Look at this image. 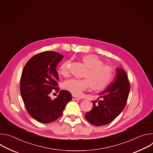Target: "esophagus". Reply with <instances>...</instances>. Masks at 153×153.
<instances>
[{
    "mask_svg": "<svg viewBox=\"0 0 153 153\" xmlns=\"http://www.w3.org/2000/svg\"><path fill=\"white\" fill-rule=\"evenodd\" d=\"M81 98L80 97H77L76 96H73V100H80Z\"/></svg>",
    "mask_w": 153,
    "mask_h": 153,
    "instance_id": "esophagus-1",
    "label": "esophagus"
}]
</instances>
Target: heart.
Returning a JSON list of instances; mask_svg holds the SVG:
<instances>
[{
	"label": "heart",
	"mask_w": 153,
	"mask_h": 153,
	"mask_svg": "<svg viewBox=\"0 0 153 153\" xmlns=\"http://www.w3.org/2000/svg\"><path fill=\"white\" fill-rule=\"evenodd\" d=\"M80 60L86 68L83 74V79H71L64 82L63 87L75 96H80L90 86L92 90L102 91L106 88L113 82L114 77L113 69L108 65H103V62L96 56L93 54L84 55ZM70 61H64L59 67V73L66 77L69 74Z\"/></svg>",
	"instance_id": "1"
}]
</instances>
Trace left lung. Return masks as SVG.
<instances>
[{
	"label": "left lung",
	"instance_id": "obj_1",
	"mask_svg": "<svg viewBox=\"0 0 153 153\" xmlns=\"http://www.w3.org/2000/svg\"><path fill=\"white\" fill-rule=\"evenodd\" d=\"M116 71L114 82L99 94L97 100L93 101L92 110L85 114V119L95 126L111 123L123 111L126 104L130 90L129 80L123 69L117 68Z\"/></svg>",
	"mask_w": 153,
	"mask_h": 153
}]
</instances>
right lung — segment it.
I'll use <instances>...</instances> for the list:
<instances>
[{
    "label": "right lung",
    "instance_id": "right-lung-1",
    "mask_svg": "<svg viewBox=\"0 0 153 153\" xmlns=\"http://www.w3.org/2000/svg\"><path fill=\"white\" fill-rule=\"evenodd\" d=\"M63 56L55 51H44L32 57L26 63L20 78V94L30 116L43 123L59 118L72 96L57 87L59 76L56 67ZM59 91L52 100L53 90Z\"/></svg>",
    "mask_w": 153,
    "mask_h": 153
}]
</instances>
